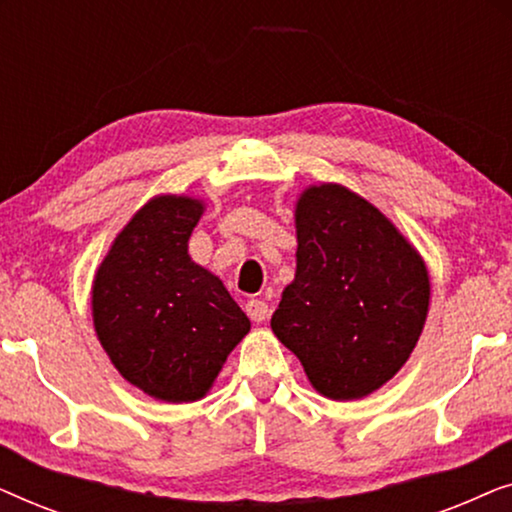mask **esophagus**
Listing matches in <instances>:
<instances>
[{
    "label": "esophagus",
    "instance_id": "obj_1",
    "mask_svg": "<svg viewBox=\"0 0 512 512\" xmlns=\"http://www.w3.org/2000/svg\"><path fill=\"white\" fill-rule=\"evenodd\" d=\"M247 314H249L251 321H256V324H261V321L268 319L270 307H268V303H265V300L251 298L249 303H247Z\"/></svg>",
    "mask_w": 512,
    "mask_h": 512
}]
</instances>
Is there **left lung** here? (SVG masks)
Segmentation results:
<instances>
[{
	"label": "left lung",
	"instance_id": "left-lung-1",
	"mask_svg": "<svg viewBox=\"0 0 512 512\" xmlns=\"http://www.w3.org/2000/svg\"><path fill=\"white\" fill-rule=\"evenodd\" d=\"M298 265L272 331L312 387L352 401L391 380L415 349L429 310L424 261L387 216L347 188L300 195Z\"/></svg>",
	"mask_w": 512,
	"mask_h": 512
}]
</instances>
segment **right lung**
<instances>
[{
  "label": "right lung",
  "mask_w": 512,
  "mask_h": 512,
  "mask_svg": "<svg viewBox=\"0 0 512 512\" xmlns=\"http://www.w3.org/2000/svg\"><path fill=\"white\" fill-rule=\"evenodd\" d=\"M202 205L151 200L116 237L93 284L104 352L125 380L167 403L198 401L249 333L226 286L188 256Z\"/></svg>",
  "instance_id": "add662e5"
}]
</instances>
